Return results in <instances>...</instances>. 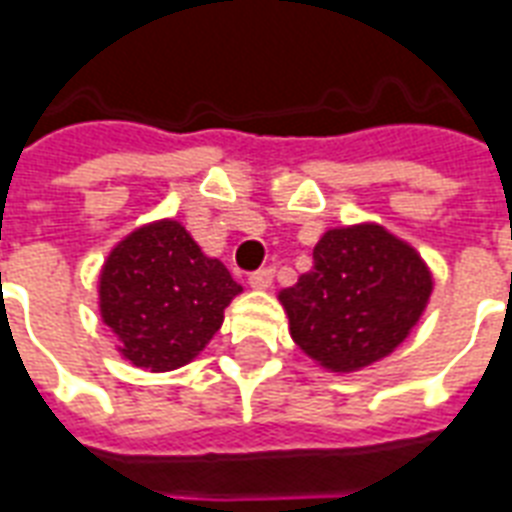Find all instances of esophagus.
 I'll return each mask as SVG.
<instances>
[{
  "label": "esophagus",
  "mask_w": 512,
  "mask_h": 512,
  "mask_svg": "<svg viewBox=\"0 0 512 512\" xmlns=\"http://www.w3.org/2000/svg\"><path fill=\"white\" fill-rule=\"evenodd\" d=\"M249 284H252L255 290H268L273 284V268H260V271L249 273Z\"/></svg>",
  "instance_id": "34e87169"
}]
</instances>
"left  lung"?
<instances>
[{
    "mask_svg": "<svg viewBox=\"0 0 512 512\" xmlns=\"http://www.w3.org/2000/svg\"><path fill=\"white\" fill-rule=\"evenodd\" d=\"M432 273L419 252L381 225L327 230L314 265L279 292L292 341L335 373L373 365L419 322Z\"/></svg>",
    "mask_w": 512,
    "mask_h": 512,
    "instance_id": "8db88e82",
    "label": "left lung"
}]
</instances>
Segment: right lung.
<instances>
[{
  "label": "right lung",
  "instance_id": "obj_1",
  "mask_svg": "<svg viewBox=\"0 0 512 512\" xmlns=\"http://www.w3.org/2000/svg\"><path fill=\"white\" fill-rule=\"evenodd\" d=\"M239 292L228 268L206 257L177 220H161L109 252L99 306L104 325L120 338V354L161 373L187 365L212 341Z\"/></svg>",
  "mask_w": 512,
  "mask_h": 512
}]
</instances>
